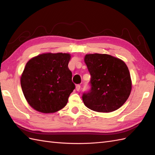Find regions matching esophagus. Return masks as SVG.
I'll return each mask as SVG.
<instances>
[{
  "instance_id": "34e87169",
  "label": "esophagus",
  "mask_w": 155,
  "mask_h": 155,
  "mask_svg": "<svg viewBox=\"0 0 155 155\" xmlns=\"http://www.w3.org/2000/svg\"><path fill=\"white\" fill-rule=\"evenodd\" d=\"M80 89H81V85L80 84L76 85V90H77V91H79Z\"/></svg>"
}]
</instances>
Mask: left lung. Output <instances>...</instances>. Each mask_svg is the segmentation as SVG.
Masks as SVG:
<instances>
[{
	"label": "left lung",
	"mask_w": 155,
	"mask_h": 155,
	"mask_svg": "<svg viewBox=\"0 0 155 155\" xmlns=\"http://www.w3.org/2000/svg\"><path fill=\"white\" fill-rule=\"evenodd\" d=\"M84 60L91 75V89L83 95L85 106L100 113L118 109L132 90L127 64L121 59L107 54H87Z\"/></svg>",
	"instance_id": "1"
}]
</instances>
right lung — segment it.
Instances as JSON below:
<instances>
[{
	"instance_id": "1",
	"label": "right lung",
	"mask_w": 155,
	"mask_h": 155,
	"mask_svg": "<svg viewBox=\"0 0 155 155\" xmlns=\"http://www.w3.org/2000/svg\"><path fill=\"white\" fill-rule=\"evenodd\" d=\"M68 53L41 54L26 64L21 77L22 93L29 105L42 113L63 108L75 88L68 67Z\"/></svg>"
}]
</instances>
